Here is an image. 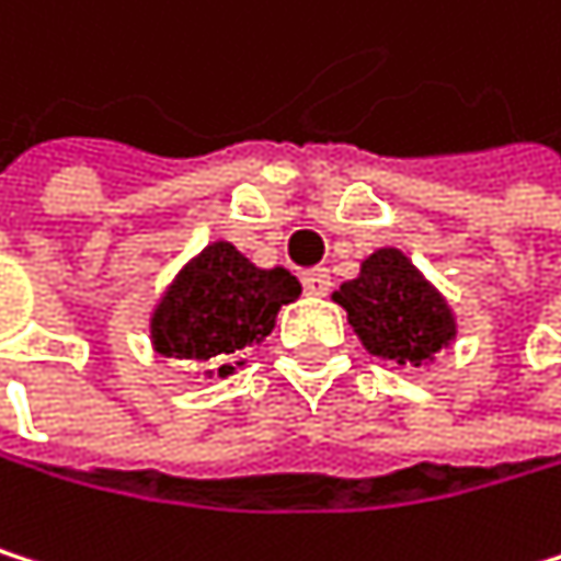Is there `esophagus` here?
<instances>
[{"mask_svg":"<svg viewBox=\"0 0 561 561\" xmlns=\"http://www.w3.org/2000/svg\"><path fill=\"white\" fill-rule=\"evenodd\" d=\"M302 289H306V296L322 299V296H329V289H332V275H329L325 268H316V272L302 275Z\"/></svg>","mask_w":561,"mask_h":561,"instance_id":"obj_1","label":"esophagus"}]
</instances>
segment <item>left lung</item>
Listing matches in <instances>:
<instances>
[{
    "instance_id": "1",
    "label": "left lung",
    "mask_w": 561,
    "mask_h": 561,
    "mask_svg": "<svg viewBox=\"0 0 561 561\" xmlns=\"http://www.w3.org/2000/svg\"><path fill=\"white\" fill-rule=\"evenodd\" d=\"M369 355L422 369L459 335L456 312L402 249L382 245L332 293Z\"/></svg>"
}]
</instances>
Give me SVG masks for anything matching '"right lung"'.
I'll return each instance as SVG.
<instances>
[{"instance_id":"obj_1","label":"right lung","mask_w":561,"mask_h":561,"mask_svg":"<svg viewBox=\"0 0 561 561\" xmlns=\"http://www.w3.org/2000/svg\"><path fill=\"white\" fill-rule=\"evenodd\" d=\"M299 293L289 268H259L232 242H209L159 296L149 319L152 348L185 366H206V379H226L245 366L239 355L275 329L278 309Z\"/></svg>"}]
</instances>
